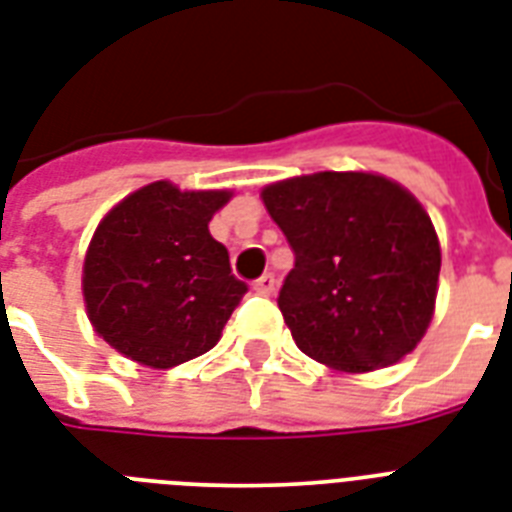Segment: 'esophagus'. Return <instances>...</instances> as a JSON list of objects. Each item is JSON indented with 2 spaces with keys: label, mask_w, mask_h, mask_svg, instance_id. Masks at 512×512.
Masks as SVG:
<instances>
[{
  "label": "esophagus",
  "mask_w": 512,
  "mask_h": 512,
  "mask_svg": "<svg viewBox=\"0 0 512 512\" xmlns=\"http://www.w3.org/2000/svg\"><path fill=\"white\" fill-rule=\"evenodd\" d=\"M252 289H255L257 294H263V297H270V294L276 292V276L273 273H265V276H260L252 284Z\"/></svg>",
  "instance_id": "esophagus-1"
}]
</instances>
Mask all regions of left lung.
I'll list each match as a JSON object with an SVG mask.
<instances>
[{"label": "left lung", "mask_w": 512, "mask_h": 512, "mask_svg": "<svg viewBox=\"0 0 512 512\" xmlns=\"http://www.w3.org/2000/svg\"><path fill=\"white\" fill-rule=\"evenodd\" d=\"M294 249L278 310L307 357L376 371L415 350L434 315L439 239L421 202L373 173H313L263 189Z\"/></svg>", "instance_id": "8db88e82"}]
</instances>
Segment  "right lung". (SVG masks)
Wrapping results in <instances>:
<instances>
[{"label":"right lung","mask_w":512,"mask_h":512,"mask_svg":"<svg viewBox=\"0 0 512 512\" xmlns=\"http://www.w3.org/2000/svg\"><path fill=\"white\" fill-rule=\"evenodd\" d=\"M231 191L155 181L128 194L94 231L83 260L86 313L120 355L173 368L205 355L247 294L210 218Z\"/></svg>","instance_id":"right-lung-1"}]
</instances>
